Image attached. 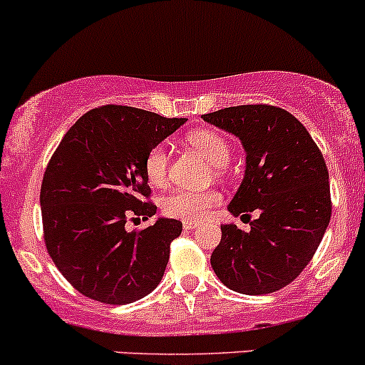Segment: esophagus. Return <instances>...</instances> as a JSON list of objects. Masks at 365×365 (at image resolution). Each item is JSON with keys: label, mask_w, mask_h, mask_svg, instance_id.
<instances>
[{"label": "esophagus", "mask_w": 365, "mask_h": 365, "mask_svg": "<svg viewBox=\"0 0 365 365\" xmlns=\"http://www.w3.org/2000/svg\"><path fill=\"white\" fill-rule=\"evenodd\" d=\"M196 227H197L196 222H189V220H185V222H183V230L185 231H194Z\"/></svg>", "instance_id": "obj_1"}]
</instances>
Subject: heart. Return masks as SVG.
I'll list each match as a JSON object with an SVG mask.
<instances>
[{"label":"heart","mask_w":365,"mask_h":365,"mask_svg":"<svg viewBox=\"0 0 365 365\" xmlns=\"http://www.w3.org/2000/svg\"><path fill=\"white\" fill-rule=\"evenodd\" d=\"M187 143L203 155L217 173H222L224 165L231 159V146L217 132L201 128L187 135ZM145 175L150 185L162 187L168 180V153L164 146H153L145 157ZM220 201V196L213 190H187L178 189L162 200V212L168 217L183 220H201L212 206Z\"/></svg>","instance_id":"heart-1"}]
</instances>
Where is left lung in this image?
<instances>
[{
	"mask_svg": "<svg viewBox=\"0 0 365 365\" xmlns=\"http://www.w3.org/2000/svg\"><path fill=\"white\" fill-rule=\"evenodd\" d=\"M203 120L237 135L245 150V175L230 213L259 212L251 231L220 226L222 238L210 257L213 272L237 293L277 292L300 275L329 227L325 159L304 125L275 106H237Z\"/></svg>",
	"mask_w": 365,
	"mask_h": 365,
	"instance_id": "obj_1",
	"label": "left lung"
}]
</instances>
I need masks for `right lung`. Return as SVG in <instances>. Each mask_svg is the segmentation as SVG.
Here are the masks:
<instances>
[{
	"label": "right lung",
	"mask_w": 365,
	"mask_h": 365,
	"mask_svg": "<svg viewBox=\"0 0 365 365\" xmlns=\"http://www.w3.org/2000/svg\"><path fill=\"white\" fill-rule=\"evenodd\" d=\"M187 118L102 106L81 116L61 139L40 189L47 252L84 297L130 304L159 286L169 245L182 222L159 217L128 233L130 215H155L145 157Z\"/></svg>",
	"instance_id": "right-lung-1"
}]
</instances>
